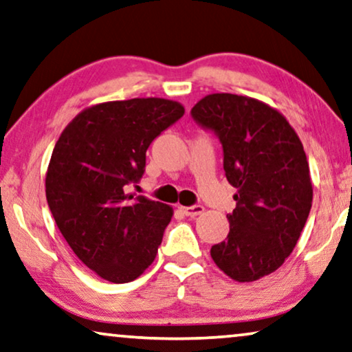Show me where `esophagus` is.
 Here are the masks:
<instances>
[{"instance_id": "1", "label": "esophagus", "mask_w": 352, "mask_h": 352, "mask_svg": "<svg viewBox=\"0 0 352 352\" xmlns=\"http://www.w3.org/2000/svg\"><path fill=\"white\" fill-rule=\"evenodd\" d=\"M180 210L183 213L186 214V217H197V214H201L204 212V207L202 206H192V207H180Z\"/></svg>"}]
</instances>
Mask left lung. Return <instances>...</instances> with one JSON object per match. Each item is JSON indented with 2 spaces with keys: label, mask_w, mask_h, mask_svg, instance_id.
<instances>
[{
  "label": "left lung",
  "mask_w": 352,
  "mask_h": 352,
  "mask_svg": "<svg viewBox=\"0 0 352 352\" xmlns=\"http://www.w3.org/2000/svg\"><path fill=\"white\" fill-rule=\"evenodd\" d=\"M223 144L235 208L212 259L229 278L251 283L280 269L292 253L313 202L307 155L285 115L259 99L213 93L191 110Z\"/></svg>",
  "instance_id": "obj_1"
}]
</instances>
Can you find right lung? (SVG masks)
<instances>
[{"instance_id": "add662e5", "label": "right lung", "mask_w": 352, "mask_h": 352, "mask_svg": "<svg viewBox=\"0 0 352 352\" xmlns=\"http://www.w3.org/2000/svg\"><path fill=\"white\" fill-rule=\"evenodd\" d=\"M164 98L83 109L63 129L45 174V197L76 256L110 283H129L155 261L174 208L128 192L155 138L183 117Z\"/></svg>"}]
</instances>
